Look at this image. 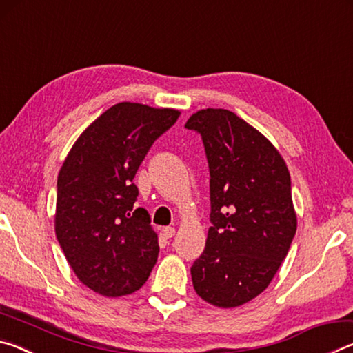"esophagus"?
Wrapping results in <instances>:
<instances>
[{
  "label": "esophagus",
  "mask_w": 353,
  "mask_h": 353,
  "mask_svg": "<svg viewBox=\"0 0 353 353\" xmlns=\"http://www.w3.org/2000/svg\"><path fill=\"white\" fill-rule=\"evenodd\" d=\"M162 234H163L165 238H172L176 235V229H174V227H163Z\"/></svg>",
  "instance_id": "obj_1"
}]
</instances>
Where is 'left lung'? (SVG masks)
I'll return each mask as SVG.
<instances>
[{
	"mask_svg": "<svg viewBox=\"0 0 353 353\" xmlns=\"http://www.w3.org/2000/svg\"><path fill=\"white\" fill-rule=\"evenodd\" d=\"M185 128L201 134L210 170L212 225L191 266L194 291L214 307H240L268 288L296 235L290 171L234 112L199 110Z\"/></svg>",
	"mask_w": 353,
	"mask_h": 353,
	"instance_id": "left-lung-1",
	"label": "left lung"
}]
</instances>
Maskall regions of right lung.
<instances>
[{"mask_svg": "<svg viewBox=\"0 0 353 353\" xmlns=\"http://www.w3.org/2000/svg\"><path fill=\"white\" fill-rule=\"evenodd\" d=\"M181 112L119 103L81 134L57 177L56 236L76 277L105 297L140 290L159 238L137 207L134 177L152 143Z\"/></svg>", "mask_w": 353, "mask_h": 353, "instance_id": "obj_1", "label": "right lung"}]
</instances>
